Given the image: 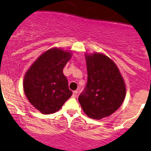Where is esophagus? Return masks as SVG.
<instances>
[{
  "label": "esophagus",
  "instance_id": "obj_1",
  "mask_svg": "<svg viewBox=\"0 0 151 151\" xmlns=\"http://www.w3.org/2000/svg\"><path fill=\"white\" fill-rule=\"evenodd\" d=\"M77 93H78V91H73L72 98H75L76 97H77Z\"/></svg>",
  "mask_w": 151,
  "mask_h": 151
}]
</instances>
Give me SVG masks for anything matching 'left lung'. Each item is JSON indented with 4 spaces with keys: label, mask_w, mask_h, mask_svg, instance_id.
Segmentation results:
<instances>
[{
    "label": "left lung",
    "mask_w": 151,
    "mask_h": 151,
    "mask_svg": "<svg viewBox=\"0 0 151 151\" xmlns=\"http://www.w3.org/2000/svg\"><path fill=\"white\" fill-rule=\"evenodd\" d=\"M88 80L78 101L86 115L99 120L120 107L126 96V86L119 69L107 56L86 54Z\"/></svg>",
    "instance_id": "1"
}]
</instances>
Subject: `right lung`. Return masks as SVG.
Masks as SVG:
<instances>
[{"mask_svg":"<svg viewBox=\"0 0 151 151\" xmlns=\"http://www.w3.org/2000/svg\"><path fill=\"white\" fill-rule=\"evenodd\" d=\"M71 56V51L61 48L49 49L27 71L24 91L29 103L42 113L57 112L72 95L63 74V68Z\"/></svg>","mask_w":151,"mask_h":151,"instance_id":"right-lung-1","label":"right lung"}]
</instances>
